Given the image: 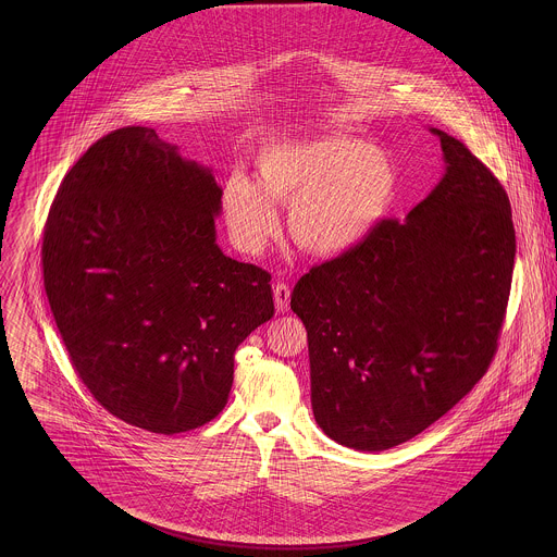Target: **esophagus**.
<instances>
[{
	"label": "esophagus",
	"mask_w": 557,
	"mask_h": 557,
	"mask_svg": "<svg viewBox=\"0 0 557 557\" xmlns=\"http://www.w3.org/2000/svg\"><path fill=\"white\" fill-rule=\"evenodd\" d=\"M289 298H292V289L285 283H276L274 285V305L278 313H287L289 311Z\"/></svg>",
	"instance_id": "obj_1"
}]
</instances>
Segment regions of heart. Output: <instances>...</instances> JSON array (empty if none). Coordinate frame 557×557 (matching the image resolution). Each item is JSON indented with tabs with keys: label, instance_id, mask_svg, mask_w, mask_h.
Instances as JSON below:
<instances>
[{
	"label": "heart",
	"instance_id": "heart-1",
	"mask_svg": "<svg viewBox=\"0 0 557 557\" xmlns=\"http://www.w3.org/2000/svg\"><path fill=\"white\" fill-rule=\"evenodd\" d=\"M257 182L234 171L223 186L230 238L259 252L278 234L274 201L292 206L289 232L318 257H341L371 238L395 210L400 175L395 159L347 135L265 146L255 157Z\"/></svg>",
	"mask_w": 557,
	"mask_h": 557
}]
</instances>
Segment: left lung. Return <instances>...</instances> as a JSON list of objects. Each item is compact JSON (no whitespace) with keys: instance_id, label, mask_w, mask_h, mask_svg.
<instances>
[{"instance_id":"8db88e82","label":"left lung","mask_w":557,"mask_h":557,"mask_svg":"<svg viewBox=\"0 0 557 557\" xmlns=\"http://www.w3.org/2000/svg\"><path fill=\"white\" fill-rule=\"evenodd\" d=\"M429 131L446 162L435 188L292 294L309 334L315 420L362 453L416 437L476 386L508 305V195L459 139Z\"/></svg>"}]
</instances>
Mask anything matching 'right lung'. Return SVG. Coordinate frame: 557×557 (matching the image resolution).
Returning <instances> with one entry per match:
<instances>
[{
	"label": "right lung",
	"instance_id": "right-lung-1",
	"mask_svg": "<svg viewBox=\"0 0 557 557\" xmlns=\"http://www.w3.org/2000/svg\"><path fill=\"white\" fill-rule=\"evenodd\" d=\"M221 197L210 166L126 126L75 162L47 219L45 289L73 367L150 433L216 418L239 343L274 315L270 274L216 244Z\"/></svg>",
	"mask_w": 557,
	"mask_h": 557
}]
</instances>
